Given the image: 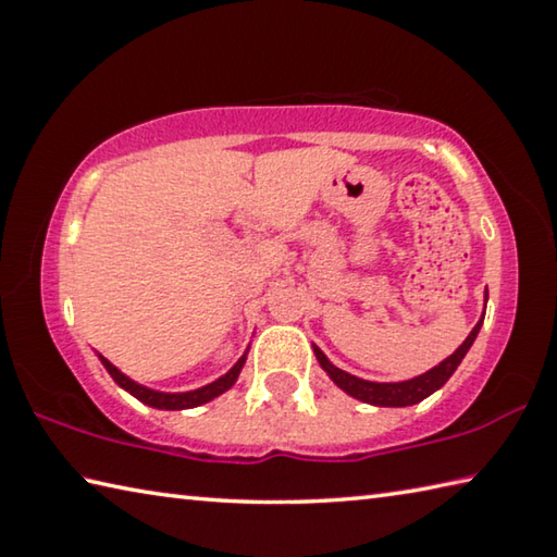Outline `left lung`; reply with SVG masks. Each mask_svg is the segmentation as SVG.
Listing matches in <instances>:
<instances>
[{
    "label": "left lung",
    "instance_id": "left-lung-1",
    "mask_svg": "<svg viewBox=\"0 0 557 557\" xmlns=\"http://www.w3.org/2000/svg\"><path fill=\"white\" fill-rule=\"evenodd\" d=\"M482 324H484V317L479 319L476 326L471 329L469 336L465 338V342H461V346L457 348V351L451 354V356H447L445 361H440L435 369H430L428 373L414 375V379L400 381V383L363 381V379H358V375H351V373H346L342 369H336V366L329 361V358L324 356V351L319 346H314V354H317L319 366H322V369L326 371L329 379H332L344 393L351 395V398L361 400V403H369V405H379V408H405V405H414V403L425 400L428 395L440 391L442 385H445L451 379V373L457 371V366L461 363V358L467 356L471 344H474V338L479 334V329H482Z\"/></svg>",
    "mask_w": 557,
    "mask_h": 557
}]
</instances>
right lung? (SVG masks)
Here are the masks:
<instances>
[{
  "label": "right lung",
  "instance_id": "add662e5",
  "mask_svg": "<svg viewBox=\"0 0 557 557\" xmlns=\"http://www.w3.org/2000/svg\"><path fill=\"white\" fill-rule=\"evenodd\" d=\"M100 363L106 366V371L112 375V381H115L120 388H125L129 395H135L139 403L149 405V408H157V410H188V408H199V405L209 403L213 398H219L221 393H225L228 388H233V383L238 381V375L245 366V358H248V351H245L238 361H235L233 369L221 375V379H215L213 383L203 385V388H196V391H186V393H162V391H152L147 388L143 383H135L132 379H127L125 373H122L117 366H112L106 356H100Z\"/></svg>",
  "mask_w": 557,
  "mask_h": 557
}]
</instances>
